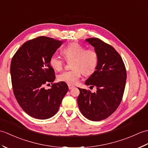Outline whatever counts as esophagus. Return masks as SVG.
Instances as JSON below:
<instances>
[{"mask_svg":"<svg viewBox=\"0 0 148 148\" xmlns=\"http://www.w3.org/2000/svg\"><path fill=\"white\" fill-rule=\"evenodd\" d=\"M68 87H69V90H71V89L73 88H74V86L73 85H71V84H68Z\"/></svg>","mask_w":148,"mask_h":148,"instance_id":"esophagus-1","label":"esophagus"}]
</instances>
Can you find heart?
<instances>
[{
	"mask_svg": "<svg viewBox=\"0 0 148 148\" xmlns=\"http://www.w3.org/2000/svg\"><path fill=\"white\" fill-rule=\"evenodd\" d=\"M62 53L67 60L71 62V70L59 74L58 80L69 84L77 82L81 74L90 76L94 73L98 67L99 56L96 50L86 49L85 46L77 42H71L64 46ZM49 65L56 71H61L64 67V60L60 56L53 54L49 58Z\"/></svg>",
	"mask_w": 148,
	"mask_h": 148,
	"instance_id": "obj_1",
	"label": "heart"
}]
</instances>
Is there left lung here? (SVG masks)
<instances>
[{
    "instance_id": "1",
    "label": "left lung",
    "mask_w": 148,
    "mask_h": 148,
    "mask_svg": "<svg viewBox=\"0 0 148 148\" xmlns=\"http://www.w3.org/2000/svg\"><path fill=\"white\" fill-rule=\"evenodd\" d=\"M99 56L96 71L85 84L96 86L97 92L79 88L77 103L82 114L92 121L106 119L120 104L127 79V71L120 55L111 45L98 38L86 39Z\"/></svg>"
}]
</instances>
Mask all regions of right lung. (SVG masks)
<instances>
[{
	"mask_svg": "<svg viewBox=\"0 0 148 148\" xmlns=\"http://www.w3.org/2000/svg\"><path fill=\"white\" fill-rule=\"evenodd\" d=\"M61 40L41 36L25 42L11 63L13 93L19 105L29 116L39 119L52 117L58 112L69 90L65 82L52 83L55 71L49 58L62 45ZM52 84L46 90V84Z\"/></svg>",
	"mask_w": 148,
	"mask_h": 148,
	"instance_id": "1",
	"label": "right lung"
}]
</instances>
